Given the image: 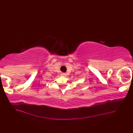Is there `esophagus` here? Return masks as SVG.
Instances as JSON below:
<instances>
[{"label":"esophagus","instance_id":"1","mask_svg":"<svg viewBox=\"0 0 133 133\" xmlns=\"http://www.w3.org/2000/svg\"><path fill=\"white\" fill-rule=\"evenodd\" d=\"M61 75L63 76V77H65V76H66V73H62Z\"/></svg>","mask_w":133,"mask_h":133}]
</instances>
